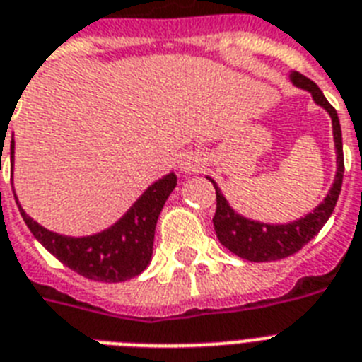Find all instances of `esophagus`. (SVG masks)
Masks as SVG:
<instances>
[{"mask_svg":"<svg viewBox=\"0 0 362 362\" xmlns=\"http://www.w3.org/2000/svg\"><path fill=\"white\" fill-rule=\"evenodd\" d=\"M179 168L183 170L185 174H196V172H202L205 168V159L198 153H185L181 157Z\"/></svg>","mask_w":362,"mask_h":362,"instance_id":"34e87169","label":"esophagus"}]
</instances>
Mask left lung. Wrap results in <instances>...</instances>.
<instances>
[{"instance_id": "left-lung-1", "label": "left lung", "mask_w": 362, "mask_h": 362, "mask_svg": "<svg viewBox=\"0 0 362 362\" xmlns=\"http://www.w3.org/2000/svg\"><path fill=\"white\" fill-rule=\"evenodd\" d=\"M288 77H291L292 85L309 92L316 105H320L329 115L337 153V172L324 202L316 205L309 214L288 223H267L242 216L229 205L216 181L211 175H207V179L214 185V190H216V214L213 218V223L218 240L231 253L252 262L279 261V259H285V257H291L296 252H300L301 247L305 246L307 242L313 240L318 235V231L324 228V223L329 220L337 205V199H339L340 188H342L344 155H342V131H340L339 115L331 107L329 101L325 100V95L316 86V83H313L298 71H291Z\"/></svg>"}]
</instances>
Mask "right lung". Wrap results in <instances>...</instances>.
<instances>
[{
  "mask_svg": "<svg viewBox=\"0 0 362 362\" xmlns=\"http://www.w3.org/2000/svg\"><path fill=\"white\" fill-rule=\"evenodd\" d=\"M11 163L14 170V139L11 144ZM177 185L174 172L153 181L140 198L110 228L86 237H70L49 231L35 222L14 199L23 222L33 237L70 270L79 276L103 283H122L140 276L148 268L153 253L155 226L164 203Z\"/></svg>",
  "mask_w": 362,
  "mask_h": 362,
  "instance_id": "1",
  "label": "right lung"
}]
</instances>
